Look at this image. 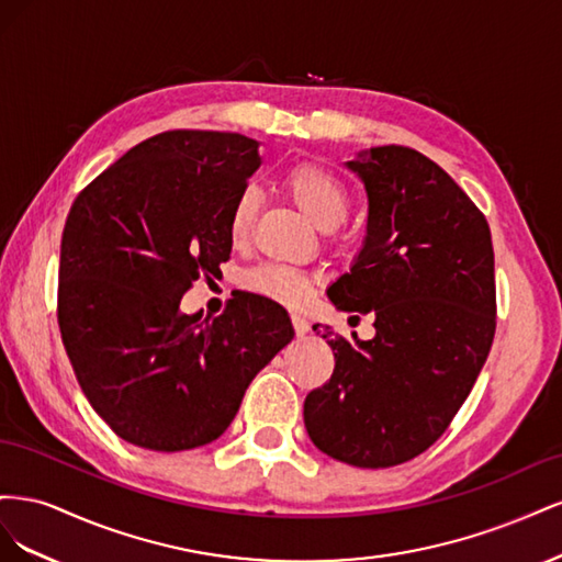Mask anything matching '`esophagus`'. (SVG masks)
I'll return each mask as SVG.
<instances>
[{"label":"esophagus","instance_id":"1","mask_svg":"<svg viewBox=\"0 0 562 562\" xmlns=\"http://www.w3.org/2000/svg\"><path fill=\"white\" fill-rule=\"evenodd\" d=\"M293 318V328H295V333L302 337V335H307L310 333V321L304 318L302 314H293L291 316Z\"/></svg>","mask_w":562,"mask_h":562}]
</instances>
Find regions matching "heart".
<instances>
[{"instance_id":"heart-1","label":"heart","mask_w":562,"mask_h":562,"mask_svg":"<svg viewBox=\"0 0 562 562\" xmlns=\"http://www.w3.org/2000/svg\"><path fill=\"white\" fill-rule=\"evenodd\" d=\"M283 184L300 211L316 227H337L345 220L349 209V192L345 182L330 173L328 168L316 164H295L285 171ZM258 209L260 196L252 187H246L234 199L227 220V234L234 246H244L250 239L255 220H258ZM244 285L250 293L274 300L279 304H288V307H302L314 293L312 277L283 265H262L246 271Z\"/></svg>"}]
</instances>
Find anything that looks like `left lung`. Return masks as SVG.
Segmentation results:
<instances>
[{"mask_svg": "<svg viewBox=\"0 0 562 562\" xmlns=\"http://www.w3.org/2000/svg\"><path fill=\"white\" fill-rule=\"evenodd\" d=\"M347 168L368 225L328 297L372 312L375 337L321 333L335 370L304 398V427L337 462L384 469L434 446L471 394L495 337V252L485 215L417 149L370 147Z\"/></svg>", "mask_w": 562, "mask_h": 562, "instance_id": "8db88e82", "label": "left lung"}]
</instances>
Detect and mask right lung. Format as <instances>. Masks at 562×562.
<instances>
[{
    "label": "right lung",
    "mask_w": 562,
    "mask_h": 562,
    "mask_svg": "<svg viewBox=\"0 0 562 562\" xmlns=\"http://www.w3.org/2000/svg\"><path fill=\"white\" fill-rule=\"evenodd\" d=\"M239 133L166 131L83 190L60 241L58 326L93 411L128 443L180 452L220 438L252 378L291 342L281 304L182 314L229 260L227 220L262 159Z\"/></svg>",
    "instance_id": "right-lung-1"
}]
</instances>
